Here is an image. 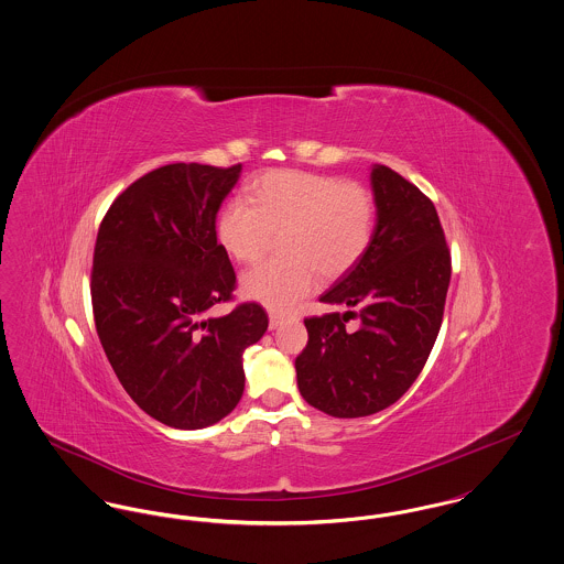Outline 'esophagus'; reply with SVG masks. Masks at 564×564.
<instances>
[{
	"instance_id": "34e87169",
	"label": "esophagus",
	"mask_w": 564,
	"mask_h": 564,
	"mask_svg": "<svg viewBox=\"0 0 564 564\" xmlns=\"http://www.w3.org/2000/svg\"><path fill=\"white\" fill-rule=\"evenodd\" d=\"M285 322L283 315H276V313H270L269 325L270 329H276L281 323Z\"/></svg>"
}]
</instances>
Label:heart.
Returning a JSON list of instances; mask_svg holds the SVG:
<instances>
[{
  "instance_id": "obj_1",
  "label": "heart",
  "mask_w": 564,
  "mask_h": 564,
  "mask_svg": "<svg viewBox=\"0 0 564 564\" xmlns=\"http://www.w3.org/2000/svg\"><path fill=\"white\" fill-rule=\"evenodd\" d=\"M372 192L359 182L308 171H270L256 180L247 200H230L217 217V239L239 262L260 260L274 235L288 258L242 274V294L270 311L288 313L325 279H340L359 264L375 237Z\"/></svg>"
}]
</instances>
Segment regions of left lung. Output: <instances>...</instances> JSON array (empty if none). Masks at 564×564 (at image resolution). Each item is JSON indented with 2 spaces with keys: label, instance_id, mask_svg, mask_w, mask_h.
<instances>
[{
  "label": "left lung",
  "instance_id": "left-lung-1",
  "mask_svg": "<svg viewBox=\"0 0 564 564\" xmlns=\"http://www.w3.org/2000/svg\"><path fill=\"white\" fill-rule=\"evenodd\" d=\"M372 242L319 297L349 311L306 317L308 343L295 357L300 395L338 419L380 412L412 387L435 345L453 272L430 196L384 164L372 169ZM349 318L360 319L357 330Z\"/></svg>",
  "mask_w": 564,
  "mask_h": 564
}]
</instances>
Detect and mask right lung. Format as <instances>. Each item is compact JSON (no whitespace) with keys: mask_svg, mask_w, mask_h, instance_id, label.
Here are the masks:
<instances>
[{"mask_svg":"<svg viewBox=\"0 0 564 564\" xmlns=\"http://www.w3.org/2000/svg\"><path fill=\"white\" fill-rule=\"evenodd\" d=\"M239 175L241 164L154 169L111 203L95 242L90 297L109 364L131 400L175 430L235 410L242 352L269 327L258 302L203 319L237 288L215 217Z\"/></svg>","mask_w":564,"mask_h":564,"instance_id":"1","label":"right lung"}]
</instances>
